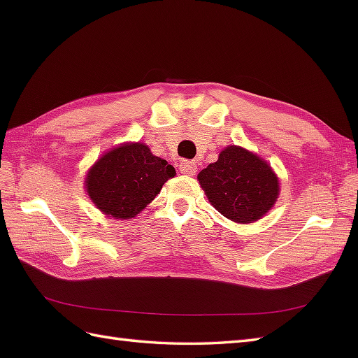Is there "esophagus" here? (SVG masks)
<instances>
[{"mask_svg": "<svg viewBox=\"0 0 358 358\" xmlns=\"http://www.w3.org/2000/svg\"><path fill=\"white\" fill-rule=\"evenodd\" d=\"M180 172L186 175H194L196 172V164L195 162H189V159H183L180 163Z\"/></svg>", "mask_w": 358, "mask_h": 358, "instance_id": "1", "label": "esophagus"}]
</instances>
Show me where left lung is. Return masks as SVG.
Here are the masks:
<instances>
[{"instance_id":"obj_1","label":"left lung","mask_w":358,"mask_h":358,"mask_svg":"<svg viewBox=\"0 0 358 358\" xmlns=\"http://www.w3.org/2000/svg\"><path fill=\"white\" fill-rule=\"evenodd\" d=\"M212 206L237 223L262 218L278 199V178L271 166L252 152L229 146L215 163L199 173Z\"/></svg>"}]
</instances>
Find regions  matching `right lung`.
I'll list each match as a JSON object with an SVG mask.
<instances>
[{
    "instance_id": "right-lung-1",
    "label": "right lung",
    "mask_w": 358,
    "mask_h": 358,
    "mask_svg": "<svg viewBox=\"0 0 358 358\" xmlns=\"http://www.w3.org/2000/svg\"><path fill=\"white\" fill-rule=\"evenodd\" d=\"M173 175V166L152 155L146 144L132 143L98 159L87 173L86 187L106 215L129 220L146 208Z\"/></svg>"
}]
</instances>
